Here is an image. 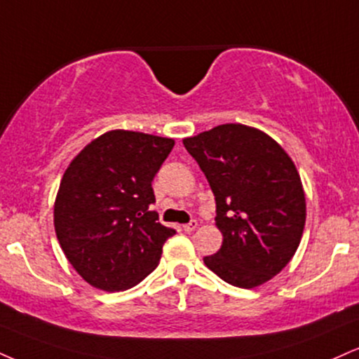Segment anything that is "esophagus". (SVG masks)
<instances>
[{
  "label": "esophagus",
  "mask_w": 359,
  "mask_h": 359,
  "mask_svg": "<svg viewBox=\"0 0 359 359\" xmlns=\"http://www.w3.org/2000/svg\"><path fill=\"white\" fill-rule=\"evenodd\" d=\"M182 227H184V231H185V232H192L194 229L197 227V221H191L189 224H184Z\"/></svg>",
  "instance_id": "esophagus-1"
}]
</instances>
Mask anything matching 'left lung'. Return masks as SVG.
<instances>
[{
  "mask_svg": "<svg viewBox=\"0 0 359 359\" xmlns=\"http://www.w3.org/2000/svg\"><path fill=\"white\" fill-rule=\"evenodd\" d=\"M215 197L222 245L204 262L232 286L252 289L286 267L301 243L306 198L294 162L274 138L224 123L184 138Z\"/></svg>",
  "mask_w": 359,
  "mask_h": 359,
  "instance_id": "8db88e82",
  "label": "left lung"
}]
</instances>
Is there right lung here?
Returning <instances> with one entry per match:
<instances>
[{"mask_svg": "<svg viewBox=\"0 0 359 359\" xmlns=\"http://www.w3.org/2000/svg\"><path fill=\"white\" fill-rule=\"evenodd\" d=\"M172 138L110 130L90 142L65 170L55 201V232L86 283L125 291L157 267L175 234L149 207L152 180L174 149Z\"/></svg>", "mask_w": 359, "mask_h": 359, "instance_id": "1", "label": "right lung"}]
</instances>
